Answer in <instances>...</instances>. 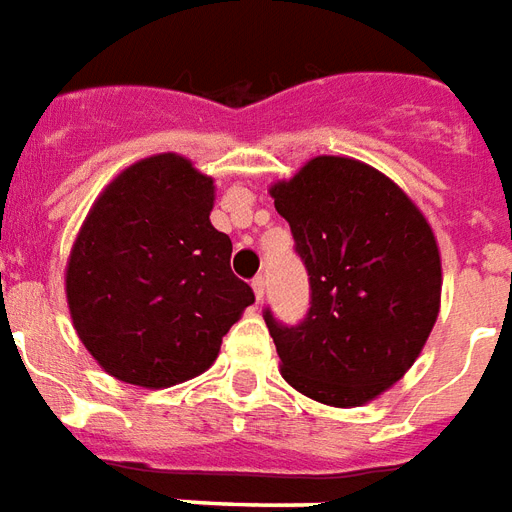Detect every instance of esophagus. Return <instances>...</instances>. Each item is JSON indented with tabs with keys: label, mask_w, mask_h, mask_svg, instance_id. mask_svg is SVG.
I'll use <instances>...</instances> for the list:
<instances>
[{
	"label": "esophagus",
	"mask_w": 512,
	"mask_h": 512,
	"mask_svg": "<svg viewBox=\"0 0 512 512\" xmlns=\"http://www.w3.org/2000/svg\"><path fill=\"white\" fill-rule=\"evenodd\" d=\"M252 290H255V300L260 303V300L265 298V279H263V276H255V279H252Z\"/></svg>",
	"instance_id": "1"
}]
</instances>
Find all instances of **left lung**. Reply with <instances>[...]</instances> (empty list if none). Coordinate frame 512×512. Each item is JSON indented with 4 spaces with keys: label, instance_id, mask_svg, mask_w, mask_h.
Listing matches in <instances>:
<instances>
[{
    "label": "left lung",
    "instance_id": "left-lung-1",
    "mask_svg": "<svg viewBox=\"0 0 512 512\" xmlns=\"http://www.w3.org/2000/svg\"><path fill=\"white\" fill-rule=\"evenodd\" d=\"M306 263L300 325L265 308L282 376L335 408L370 403L408 373L440 311V252L419 206L373 166L319 155L271 185Z\"/></svg>",
    "mask_w": 512,
    "mask_h": 512
}]
</instances>
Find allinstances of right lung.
Returning a JSON list of instances; mask_svg holds the SVG:
<instances>
[{"label": "right lung", "mask_w": 512, "mask_h": 512, "mask_svg": "<svg viewBox=\"0 0 512 512\" xmlns=\"http://www.w3.org/2000/svg\"><path fill=\"white\" fill-rule=\"evenodd\" d=\"M214 182L163 152L96 198L66 263L74 330L109 376L166 389L209 370L255 292L209 222Z\"/></svg>", "instance_id": "add662e5"}]
</instances>
